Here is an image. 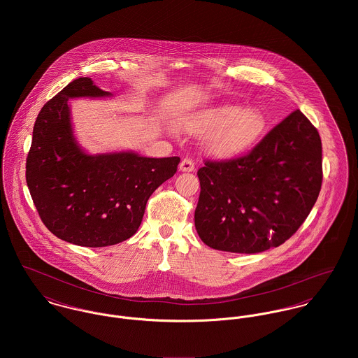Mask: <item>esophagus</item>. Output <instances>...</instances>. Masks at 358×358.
<instances>
[{
    "label": "esophagus",
    "instance_id": "obj_1",
    "mask_svg": "<svg viewBox=\"0 0 358 358\" xmlns=\"http://www.w3.org/2000/svg\"><path fill=\"white\" fill-rule=\"evenodd\" d=\"M179 169L182 172H193L194 171V162L190 158H183L179 164Z\"/></svg>",
    "mask_w": 358,
    "mask_h": 358
}]
</instances>
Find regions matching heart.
Listing matches in <instances>:
<instances>
[{
	"mask_svg": "<svg viewBox=\"0 0 358 358\" xmlns=\"http://www.w3.org/2000/svg\"><path fill=\"white\" fill-rule=\"evenodd\" d=\"M182 128L193 135L209 134L206 150L217 158H231L255 145L266 128V120L257 108L224 103L187 117Z\"/></svg>",
	"mask_w": 358,
	"mask_h": 358,
	"instance_id": "1",
	"label": "heart"
}]
</instances>
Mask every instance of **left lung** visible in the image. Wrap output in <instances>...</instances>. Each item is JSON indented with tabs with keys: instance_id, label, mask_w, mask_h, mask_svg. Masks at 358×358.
<instances>
[{
	"instance_id": "1",
	"label": "left lung",
	"mask_w": 358,
	"mask_h": 358,
	"mask_svg": "<svg viewBox=\"0 0 358 358\" xmlns=\"http://www.w3.org/2000/svg\"><path fill=\"white\" fill-rule=\"evenodd\" d=\"M194 224L208 247L257 254L284 244L306 220L321 190L318 131L292 111L245 155L205 161Z\"/></svg>"
}]
</instances>
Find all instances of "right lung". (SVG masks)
Here are the masks:
<instances>
[{"instance_id":"right-lung-1","label":"right lung","mask_w":358,"mask_h":358,"mask_svg":"<svg viewBox=\"0 0 358 358\" xmlns=\"http://www.w3.org/2000/svg\"><path fill=\"white\" fill-rule=\"evenodd\" d=\"M110 95L88 77L66 85L38 113L26 159V182L43 223L57 238L81 247L132 237L149 197L180 162L132 152L85 153L73 135L69 99Z\"/></svg>"}]
</instances>
